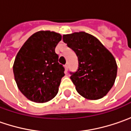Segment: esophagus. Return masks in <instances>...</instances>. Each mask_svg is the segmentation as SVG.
I'll use <instances>...</instances> for the list:
<instances>
[{
	"label": "esophagus",
	"mask_w": 131,
	"mask_h": 131,
	"mask_svg": "<svg viewBox=\"0 0 131 131\" xmlns=\"http://www.w3.org/2000/svg\"><path fill=\"white\" fill-rule=\"evenodd\" d=\"M68 67H69V66H68V64H67L64 65V68H65L66 72H67V70H68Z\"/></svg>",
	"instance_id": "esophagus-1"
}]
</instances>
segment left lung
I'll return each mask as SVG.
<instances>
[{"label":"left lung","instance_id":"left-lung-1","mask_svg":"<svg viewBox=\"0 0 131 131\" xmlns=\"http://www.w3.org/2000/svg\"><path fill=\"white\" fill-rule=\"evenodd\" d=\"M63 41L75 52L79 67L70 79L83 97L96 100L112 88L117 74L113 56L93 35L84 32L63 35Z\"/></svg>","mask_w":131,"mask_h":131}]
</instances>
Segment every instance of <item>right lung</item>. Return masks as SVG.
I'll list each match as a JSON object with an SVG mask.
<instances>
[{"instance_id":"right-lung-1","label":"right lung","mask_w":131,"mask_h":131,"mask_svg":"<svg viewBox=\"0 0 131 131\" xmlns=\"http://www.w3.org/2000/svg\"><path fill=\"white\" fill-rule=\"evenodd\" d=\"M61 40L59 33L39 31L31 35L18 52L13 64L20 91L30 101L49 102L57 95L64 67L58 63L55 49Z\"/></svg>"}]
</instances>
